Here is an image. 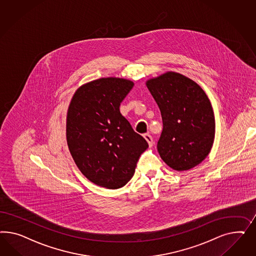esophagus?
Masks as SVG:
<instances>
[{
  "label": "esophagus",
  "instance_id": "1",
  "mask_svg": "<svg viewBox=\"0 0 256 256\" xmlns=\"http://www.w3.org/2000/svg\"><path fill=\"white\" fill-rule=\"evenodd\" d=\"M144 139L146 140L149 146L151 148L153 146V138H152V136L149 133H146V134H144Z\"/></svg>",
  "mask_w": 256,
  "mask_h": 256
}]
</instances>
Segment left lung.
Masks as SVG:
<instances>
[{
    "label": "left lung",
    "mask_w": 256,
    "mask_h": 256,
    "mask_svg": "<svg viewBox=\"0 0 256 256\" xmlns=\"http://www.w3.org/2000/svg\"><path fill=\"white\" fill-rule=\"evenodd\" d=\"M162 118L156 148L163 162L176 170H190L210 154L215 137V118L210 100L190 78L168 72L149 80Z\"/></svg>",
    "instance_id": "left-lung-1"
}]
</instances>
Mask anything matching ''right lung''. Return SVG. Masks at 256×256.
Masks as SVG:
<instances>
[{
  "label": "right lung",
  "instance_id": "1",
  "mask_svg": "<svg viewBox=\"0 0 256 256\" xmlns=\"http://www.w3.org/2000/svg\"><path fill=\"white\" fill-rule=\"evenodd\" d=\"M133 82L102 78L80 87L66 118V140L78 169L98 186L119 188L132 179L148 148L120 112Z\"/></svg>",
  "mask_w": 256,
  "mask_h": 256
}]
</instances>
